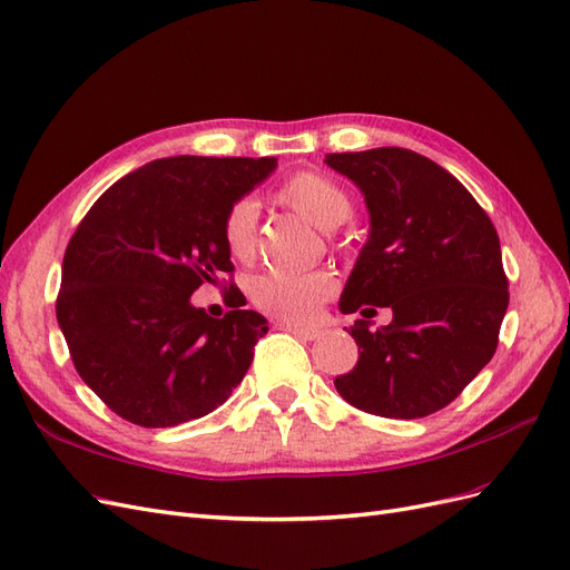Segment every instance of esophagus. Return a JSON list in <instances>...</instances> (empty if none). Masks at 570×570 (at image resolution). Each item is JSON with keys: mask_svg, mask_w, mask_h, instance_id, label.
Returning <instances> with one entry per match:
<instances>
[{"mask_svg": "<svg viewBox=\"0 0 570 570\" xmlns=\"http://www.w3.org/2000/svg\"><path fill=\"white\" fill-rule=\"evenodd\" d=\"M281 331L285 333H292L299 340H318L321 337V331L318 327H302V325H292V323H278Z\"/></svg>", "mask_w": 570, "mask_h": 570, "instance_id": "34e87169", "label": "esophagus"}]
</instances>
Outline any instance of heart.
<instances>
[{
	"label": "heart",
	"instance_id": "b5f03b06",
	"mask_svg": "<svg viewBox=\"0 0 570 570\" xmlns=\"http://www.w3.org/2000/svg\"><path fill=\"white\" fill-rule=\"evenodd\" d=\"M278 199L321 230L342 226L352 214L344 187L316 170H299L283 183ZM223 243L235 258H249L256 245V204L239 199L223 216ZM335 283L325 271L262 273L249 283V299L264 314L287 323L314 321L321 304L333 295Z\"/></svg>",
	"mask_w": 570,
	"mask_h": 570
}]
</instances>
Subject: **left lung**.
Masks as SVG:
<instances>
[{"instance_id": "1", "label": "left lung", "mask_w": 570, "mask_h": 570, "mask_svg": "<svg viewBox=\"0 0 570 570\" xmlns=\"http://www.w3.org/2000/svg\"><path fill=\"white\" fill-rule=\"evenodd\" d=\"M366 199L371 230L340 312L356 366L335 377L352 406L385 419H423L454 402L488 366L509 306L502 247L490 216L450 170L402 147L325 154ZM375 305L390 326L370 331Z\"/></svg>"}]
</instances>
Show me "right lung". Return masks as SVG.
I'll use <instances>...</instances> for the list:
<instances>
[{"label":"right lung","instance_id":"obj_1","mask_svg":"<svg viewBox=\"0 0 570 570\" xmlns=\"http://www.w3.org/2000/svg\"><path fill=\"white\" fill-rule=\"evenodd\" d=\"M275 166L273 157L157 159L114 183L80 220L63 254L57 321L78 375L120 419L180 425L243 383L266 318L243 304L212 318L189 297L233 273L223 216Z\"/></svg>","mask_w":570,"mask_h":570}]
</instances>
